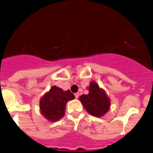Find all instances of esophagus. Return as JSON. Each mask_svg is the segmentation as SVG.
Wrapping results in <instances>:
<instances>
[{"label":"esophagus","instance_id":"esophagus-1","mask_svg":"<svg viewBox=\"0 0 153 153\" xmlns=\"http://www.w3.org/2000/svg\"><path fill=\"white\" fill-rule=\"evenodd\" d=\"M75 98H76V99H78V96H79V93H75Z\"/></svg>","mask_w":153,"mask_h":153}]
</instances>
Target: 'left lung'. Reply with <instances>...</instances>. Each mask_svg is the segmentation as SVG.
<instances>
[{
	"label": "left lung",
	"instance_id": "obj_1",
	"mask_svg": "<svg viewBox=\"0 0 153 153\" xmlns=\"http://www.w3.org/2000/svg\"><path fill=\"white\" fill-rule=\"evenodd\" d=\"M88 90V94H83L80 96V101L90 115L101 117L109 110L111 106L110 99L105 90L101 89L95 81L90 83Z\"/></svg>",
	"mask_w": 153,
	"mask_h": 153
}]
</instances>
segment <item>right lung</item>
Returning a JSON list of instances; mask_svg holds the SVG:
<instances>
[{
	"mask_svg": "<svg viewBox=\"0 0 153 153\" xmlns=\"http://www.w3.org/2000/svg\"><path fill=\"white\" fill-rule=\"evenodd\" d=\"M75 99L73 93L60 87L53 86L39 101V108L42 116L48 120L56 122L65 114V109L68 101Z\"/></svg>",
	"mask_w": 153,
	"mask_h": 153,
	"instance_id": "add662e5",
	"label": "right lung"
}]
</instances>
